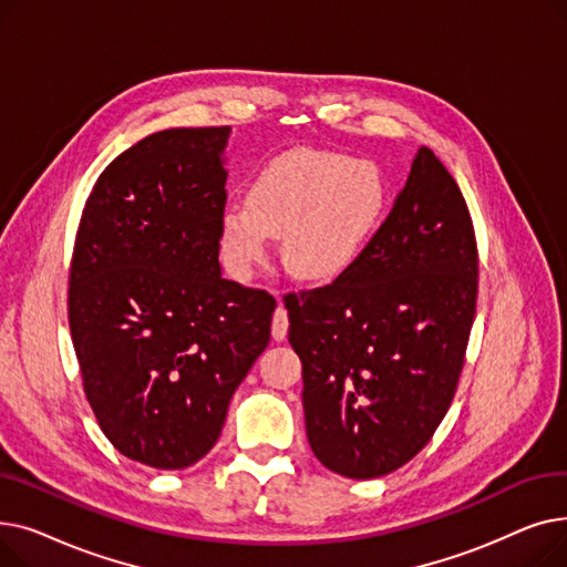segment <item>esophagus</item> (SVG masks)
I'll use <instances>...</instances> for the list:
<instances>
[{"instance_id": "1", "label": "esophagus", "mask_w": 567, "mask_h": 567, "mask_svg": "<svg viewBox=\"0 0 567 567\" xmlns=\"http://www.w3.org/2000/svg\"><path fill=\"white\" fill-rule=\"evenodd\" d=\"M278 303H280V296H278ZM287 331H289V317H287V310L282 308V303L278 306V310L274 312V323H271V336L274 340H285L287 338Z\"/></svg>"}]
</instances>
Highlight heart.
<instances>
[{
  "label": "heart",
  "mask_w": 567,
  "mask_h": 567,
  "mask_svg": "<svg viewBox=\"0 0 567 567\" xmlns=\"http://www.w3.org/2000/svg\"><path fill=\"white\" fill-rule=\"evenodd\" d=\"M379 169L333 148L299 146L268 161L246 204H227L218 220L220 257L236 280H250L282 236V261L308 282H333L361 259L383 216Z\"/></svg>",
  "instance_id": "obj_1"
}]
</instances>
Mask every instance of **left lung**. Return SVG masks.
<instances>
[{
  "label": "left lung",
  "mask_w": 567,
  "mask_h": 567,
  "mask_svg": "<svg viewBox=\"0 0 567 567\" xmlns=\"http://www.w3.org/2000/svg\"><path fill=\"white\" fill-rule=\"evenodd\" d=\"M478 296V250L455 178L421 146L361 259L289 293L306 432L333 473L370 481L421 453L455 395Z\"/></svg>",
  "instance_id": "8db88e82"
}]
</instances>
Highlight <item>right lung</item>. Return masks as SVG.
Returning a JSON list of instances; mask_svg holds the SVG:
<instances>
[{
	"mask_svg": "<svg viewBox=\"0 0 567 567\" xmlns=\"http://www.w3.org/2000/svg\"><path fill=\"white\" fill-rule=\"evenodd\" d=\"M231 128H169L116 156L89 195L69 321L84 393L133 462L176 471L214 449L271 340L274 296L220 276Z\"/></svg>",
	"mask_w": 567,
	"mask_h": 567,
	"instance_id": "obj_1",
	"label": "right lung"
}]
</instances>
